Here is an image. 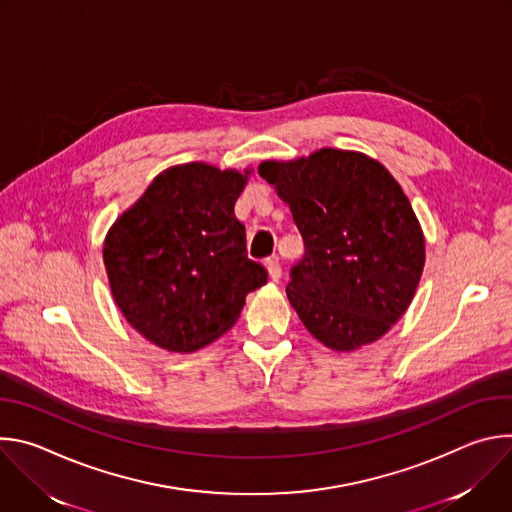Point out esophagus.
Listing matches in <instances>:
<instances>
[{"mask_svg":"<svg viewBox=\"0 0 512 512\" xmlns=\"http://www.w3.org/2000/svg\"><path fill=\"white\" fill-rule=\"evenodd\" d=\"M265 265H267L269 277H271L273 281H279V277H281V265H279V259H277V257H269V259L265 261Z\"/></svg>","mask_w":512,"mask_h":512,"instance_id":"esophagus-1","label":"esophagus"}]
</instances>
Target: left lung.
<instances>
[{
    "label": "left lung",
    "mask_w": 512,
    "mask_h": 512,
    "mask_svg": "<svg viewBox=\"0 0 512 512\" xmlns=\"http://www.w3.org/2000/svg\"><path fill=\"white\" fill-rule=\"evenodd\" d=\"M259 174L289 204L304 257L285 287L304 326L328 348L375 342L405 314L423 263V233L397 180L358 152L324 148Z\"/></svg>",
    "instance_id": "obj_1"
}]
</instances>
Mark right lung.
Returning a JSON list of instances; mask_svg holds the SVG:
<instances>
[{"instance_id":"obj_1","label":"right lung","mask_w":512,"mask_h":512,"mask_svg":"<svg viewBox=\"0 0 512 512\" xmlns=\"http://www.w3.org/2000/svg\"><path fill=\"white\" fill-rule=\"evenodd\" d=\"M245 182L200 162L170 168L107 233L103 261L115 304L160 348L192 352L223 336L245 296L267 281L235 216Z\"/></svg>"}]
</instances>
